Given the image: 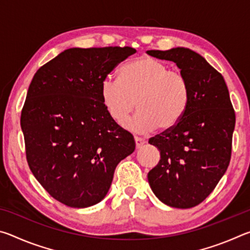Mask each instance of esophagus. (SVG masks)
<instances>
[{
    "mask_svg": "<svg viewBox=\"0 0 250 250\" xmlns=\"http://www.w3.org/2000/svg\"><path fill=\"white\" fill-rule=\"evenodd\" d=\"M134 141H135V146H137V149H139V147H141L143 145H146V143L145 139L139 138V137H134Z\"/></svg>",
    "mask_w": 250,
    "mask_h": 250,
    "instance_id": "1",
    "label": "esophagus"
}]
</instances>
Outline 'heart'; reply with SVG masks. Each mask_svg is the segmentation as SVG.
<instances>
[{"label": "heart", "instance_id": "b5f03b06", "mask_svg": "<svg viewBox=\"0 0 250 250\" xmlns=\"http://www.w3.org/2000/svg\"><path fill=\"white\" fill-rule=\"evenodd\" d=\"M100 95L109 117L118 125L128 119L137 103L139 112L125 126L147 133L156 128H174L185 115L191 91L181 71L168 69L156 58L142 56L122 66L119 79L105 77Z\"/></svg>", "mask_w": 250, "mask_h": 250}]
</instances>
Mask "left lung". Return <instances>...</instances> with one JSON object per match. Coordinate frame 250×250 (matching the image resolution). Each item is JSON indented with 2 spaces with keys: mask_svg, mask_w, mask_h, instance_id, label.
Here are the masks:
<instances>
[{
  "mask_svg": "<svg viewBox=\"0 0 250 250\" xmlns=\"http://www.w3.org/2000/svg\"><path fill=\"white\" fill-rule=\"evenodd\" d=\"M146 54L174 62L191 91L179 124L149 140L161 159L147 181L164 204L191 208L213 192L229 164L236 121L229 92L223 76L192 49H153Z\"/></svg>",
  "mask_w": 250,
  "mask_h": 250,
  "instance_id": "8db88e82",
  "label": "left lung"
}]
</instances>
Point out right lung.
I'll return each mask as SVG.
<instances>
[{
    "mask_svg": "<svg viewBox=\"0 0 250 250\" xmlns=\"http://www.w3.org/2000/svg\"><path fill=\"white\" fill-rule=\"evenodd\" d=\"M137 50L68 48L36 71L21 116L26 159L41 185L74 208L103 201L116 167L135 149L109 117L101 82Z\"/></svg>",
    "mask_w": 250,
    "mask_h": 250,
    "instance_id": "obj_1",
    "label": "right lung"
}]
</instances>
